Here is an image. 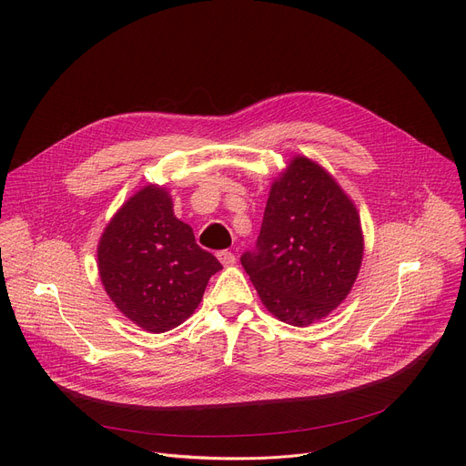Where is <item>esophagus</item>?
<instances>
[{
    "instance_id": "obj_1",
    "label": "esophagus",
    "mask_w": 466,
    "mask_h": 466,
    "mask_svg": "<svg viewBox=\"0 0 466 466\" xmlns=\"http://www.w3.org/2000/svg\"><path fill=\"white\" fill-rule=\"evenodd\" d=\"M217 258L220 260V264H223L225 268L236 264V257H234V253H230V251H218V253H217Z\"/></svg>"
}]
</instances>
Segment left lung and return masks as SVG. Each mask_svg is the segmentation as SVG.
Listing matches in <instances>:
<instances>
[{"mask_svg": "<svg viewBox=\"0 0 466 466\" xmlns=\"http://www.w3.org/2000/svg\"><path fill=\"white\" fill-rule=\"evenodd\" d=\"M364 251L360 217L329 171L297 155L274 179L246 268L266 309L292 327L321 321L346 300Z\"/></svg>", "mask_w": 466, "mask_h": 466, "instance_id": "8db88e82", "label": "left lung"}]
</instances>
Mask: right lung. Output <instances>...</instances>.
Returning <instances> with one entry per match:
<instances>
[{
  "label": "right lung",
  "instance_id": "1",
  "mask_svg": "<svg viewBox=\"0 0 466 466\" xmlns=\"http://www.w3.org/2000/svg\"><path fill=\"white\" fill-rule=\"evenodd\" d=\"M218 270L223 266L196 243L160 185H145L130 196L97 243V272L107 297L147 332H166L188 319Z\"/></svg>",
  "mask_w": 466,
  "mask_h": 466
}]
</instances>
